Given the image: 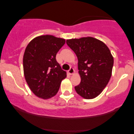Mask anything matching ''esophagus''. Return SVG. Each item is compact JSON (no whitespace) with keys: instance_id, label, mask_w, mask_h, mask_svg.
Here are the masks:
<instances>
[{"instance_id":"1","label":"esophagus","mask_w":134,"mask_h":134,"mask_svg":"<svg viewBox=\"0 0 134 134\" xmlns=\"http://www.w3.org/2000/svg\"><path fill=\"white\" fill-rule=\"evenodd\" d=\"M68 72H69V74H74V68H73L72 67H71L70 69H69Z\"/></svg>"}]
</instances>
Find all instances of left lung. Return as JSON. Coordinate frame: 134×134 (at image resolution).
<instances>
[{"instance_id": "left-lung-1", "label": "left lung", "mask_w": 134, "mask_h": 134, "mask_svg": "<svg viewBox=\"0 0 134 134\" xmlns=\"http://www.w3.org/2000/svg\"><path fill=\"white\" fill-rule=\"evenodd\" d=\"M78 58L81 81L75 90L82 98L90 99L100 94L111 76L113 58L103 42L93 37L66 40Z\"/></svg>"}]
</instances>
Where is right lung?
<instances>
[{
	"mask_svg": "<svg viewBox=\"0 0 134 134\" xmlns=\"http://www.w3.org/2000/svg\"><path fill=\"white\" fill-rule=\"evenodd\" d=\"M65 43V39L47 35L35 38L26 47L24 73L29 88L36 96L44 99L54 96L62 80L66 77L55 58Z\"/></svg>",
	"mask_w": 134,
	"mask_h": 134,
	"instance_id": "right-lung-1",
	"label": "right lung"
}]
</instances>
